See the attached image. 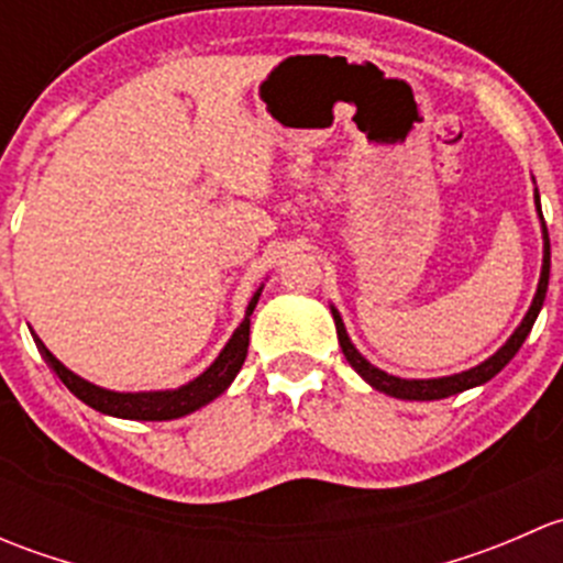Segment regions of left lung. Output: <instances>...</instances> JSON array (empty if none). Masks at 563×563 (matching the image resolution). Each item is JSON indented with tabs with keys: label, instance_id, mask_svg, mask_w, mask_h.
I'll return each mask as SVG.
<instances>
[{
	"label": "left lung",
	"instance_id": "8db88e82",
	"mask_svg": "<svg viewBox=\"0 0 563 563\" xmlns=\"http://www.w3.org/2000/svg\"><path fill=\"white\" fill-rule=\"evenodd\" d=\"M533 198H537V212H539V220H542V209H539V192ZM542 240H544L542 275H539V286H537V294H533L531 308H528V313H526L523 321H520V327L512 332V338H509L507 343H504L501 349H498L496 354L490 356V360H485L482 365L471 367V371L455 373V376H444V378H397V376H389V373L378 371L376 365H371V362H367L365 356L356 351V345L351 343L349 332H345L343 318H340L338 310L332 308L334 327H338L340 349H343L349 365L354 367V371L360 373V376L365 378V382L371 384L373 389L384 391V395H389V397H400V400H441V397H450V395H457V391L474 389V387H479V384H487L493 376H496V373H501L504 367L509 365V360H512L515 354H518L520 345H523V340L528 338V332H531L533 321H537L539 310H542L544 294H548V280H550V240H548V229H544V223H542Z\"/></svg>",
	"mask_w": 563,
	"mask_h": 563
}]
</instances>
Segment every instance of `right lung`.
<instances>
[{
  "mask_svg": "<svg viewBox=\"0 0 563 563\" xmlns=\"http://www.w3.org/2000/svg\"><path fill=\"white\" fill-rule=\"evenodd\" d=\"M264 288V286H261ZM261 288L253 294L250 299L247 310H245V321L236 327V332L231 334V340L225 343V349L220 351L218 360L207 367L198 378L187 382L185 387L179 389H163V391H111L103 387H95V384L84 382L81 376H76L73 371H67L48 349H45L43 340L32 332L35 338L37 351L43 354V360L48 362L51 371L59 376V382L65 384L78 400L87 402L89 408L95 411L108 413V417H119V419H144V422H166V419H179L185 413L198 411L201 406L212 402L214 397L223 395L225 389L231 387V382L236 378V373L242 371L247 356V345H250V316H253L255 305H258Z\"/></svg>",
  "mask_w": 563,
  "mask_h": 563,
  "instance_id": "add662e5",
  "label": "right lung"
}]
</instances>
